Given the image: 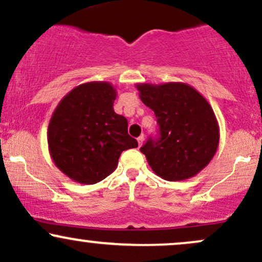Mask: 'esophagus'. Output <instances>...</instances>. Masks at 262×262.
I'll use <instances>...</instances> for the list:
<instances>
[{"instance_id": "obj_1", "label": "esophagus", "mask_w": 262, "mask_h": 262, "mask_svg": "<svg viewBox=\"0 0 262 262\" xmlns=\"http://www.w3.org/2000/svg\"><path fill=\"white\" fill-rule=\"evenodd\" d=\"M143 143H144V137L143 135H140V137L138 138V145H139V148L143 145Z\"/></svg>"}]
</instances>
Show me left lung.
<instances>
[{
	"label": "left lung",
	"mask_w": 262,
	"mask_h": 262,
	"mask_svg": "<svg viewBox=\"0 0 262 262\" xmlns=\"http://www.w3.org/2000/svg\"><path fill=\"white\" fill-rule=\"evenodd\" d=\"M135 87L160 127L159 140L149 139L140 148L151 170L166 181L196 176L219 145V124L209 102L185 82H141Z\"/></svg>",
	"instance_id": "left-lung-1"
}]
</instances>
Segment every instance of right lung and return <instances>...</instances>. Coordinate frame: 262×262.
I'll return each instance as SVG.
<instances>
[{
    "mask_svg": "<svg viewBox=\"0 0 262 262\" xmlns=\"http://www.w3.org/2000/svg\"><path fill=\"white\" fill-rule=\"evenodd\" d=\"M117 90L107 81L81 83L52 114L47 138L50 158L70 180L93 185L117 169L123 150L137 148L128 121L113 110Z\"/></svg>",
    "mask_w": 262,
    "mask_h": 262,
    "instance_id": "1",
    "label": "right lung"
}]
</instances>
